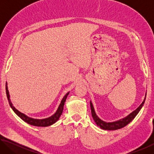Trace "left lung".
I'll list each match as a JSON object with an SVG mask.
<instances>
[{"label": "left lung", "instance_id": "8db88e82", "mask_svg": "<svg viewBox=\"0 0 154 154\" xmlns=\"http://www.w3.org/2000/svg\"><path fill=\"white\" fill-rule=\"evenodd\" d=\"M145 98L144 100L143 101V103L140 104V105L138 107L136 110L134 111L132 113H130L128 116H127L126 118H125L120 120L114 122H105L101 120L100 119L98 118V116H96L94 111V109L92 103L90 102V107H91V112H92V116L94 119V120L96 122V124H97V126L100 128L104 129V130H115L120 129L126 126V125L128 124L130 122H131L132 119H133L135 117H136L137 115L139 113L140 109L142 108L143 104L145 103Z\"/></svg>", "mask_w": 154, "mask_h": 154}]
</instances>
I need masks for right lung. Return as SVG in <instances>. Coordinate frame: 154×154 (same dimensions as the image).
Masks as SVG:
<instances>
[{"label":"right lung","mask_w":154,"mask_h":154,"mask_svg":"<svg viewBox=\"0 0 154 154\" xmlns=\"http://www.w3.org/2000/svg\"><path fill=\"white\" fill-rule=\"evenodd\" d=\"M7 84V83H6ZM6 86V94H7V99H8V101H9V103L10 106H11V107L12 108L13 110L15 112V113H16L18 116L20 117V118L22 119V120H24V122H27L28 124H29L30 125H32V126H50V125L53 124L56 122L58 120V119L60 116L62 115V111H63V109H64V103L65 101H66V99L67 98V96L69 95V92H68L66 95L64 96V98H62V100L61 101V103L59 105V107L58 109V110L56 112V113L53 115V116H51L50 118H46V119H32V118H28L26 116H25L24 114H23L22 113H20L19 111H17L16 109H15L14 106H13L12 103L11 102V100H10V98H9V91L7 90V85H5Z\"/></svg>","instance_id":"add662e5"}]
</instances>
